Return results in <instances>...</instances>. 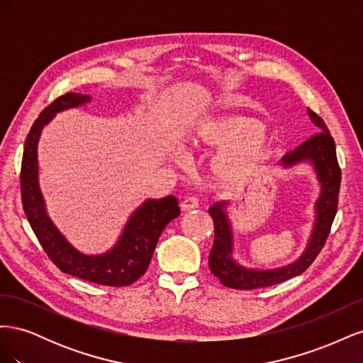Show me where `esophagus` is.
Returning a JSON list of instances; mask_svg holds the SVG:
<instances>
[{
	"instance_id": "obj_1",
	"label": "esophagus",
	"mask_w": 363,
	"mask_h": 363,
	"mask_svg": "<svg viewBox=\"0 0 363 363\" xmlns=\"http://www.w3.org/2000/svg\"><path fill=\"white\" fill-rule=\"evenodd\" d=\"M199 206H200L199 199H195V196H189V199H186L184 201H182L180 208L183 212H188V211H194V208H196Z\"/></svg>"
}]
</instances>
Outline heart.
Wrapping results in <instances>:
<instances>
[{
	"label": "heart",
	"instance_id": "heart-1",
	"mask_svg": "<svg viewBox=\"0 0 363 363\" xmlns=\"http://www.w3.org/2000/svg\"><path fill=\"white\" fill-rule=\"evenodd\" d=\"M191 144L199 150H218L208 163L213 183L223 189L245 188L260 168L279 151L263 123L247 115L203 118L192 130Z\"/></svg>",
	"mask_w": 363,
	"mask_h": 363
}]
</instances>
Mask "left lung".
I'll use <instances>...</instances> for the list:
<instances>
[{"instance_id":"obj_1","label":"left lung","mask_w":363,"mask_h":363,"mask_svg":"<svg viewBox=\"0 0 363 363\" xmlns=\"http://www.w3.org/2000/svg\"><path fill=\"white\" fill-rule=\"evenodd\" d=\"M307 113L320 131L280 160L283 168H292L298 163L312 164L316 180L320 183V195H318L313 208L315 221L307 245L298 259L280 268L256 269L240 265L233 257L235 236L232 221H230L227 212L230 201H216L208 208V215L212 216L215 225L213 247L208 252V268L227 288L250 291L272 286V284L300 276L320 255L325 239L330 233L337 208L340 168L337 164L335 140L328 133L323 118L312 112L311 108H307Z\"/></svg>"}]
</instances>
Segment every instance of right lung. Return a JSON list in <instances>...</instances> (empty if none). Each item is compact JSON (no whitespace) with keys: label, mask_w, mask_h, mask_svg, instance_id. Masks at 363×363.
<instances>
[{"label":"right lung","mask_w":363,"mask_h":363,"mask_svg":"<svg viewBox=\"0 0 363 363\" xmlns=\"http://www.w3.org/2000/svg\"><path fill=\"white\" fill-rule=\"evenodd\" d=\"M91 100V95L65 94L35 121L24 145L21 199L33 232L60 271L104 286H127L144 276L163 228L180 215L177 199L168 195L159 200H145L130 215L123 233L111 250L103 255H86L77 250L52 223L39 186L38 142L43 127L59 112L83 106Z\"/></svg>","instance_id":"add662e5"}]
</instances>
